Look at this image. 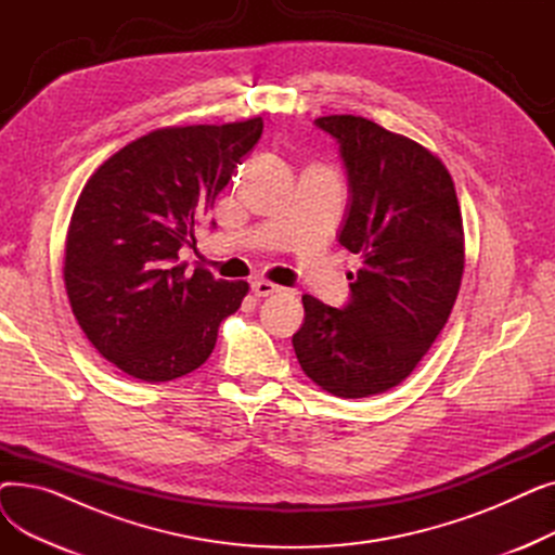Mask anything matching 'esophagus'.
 <instances>
[{"instance_id":"1","label":"esophagus","mask_w":555,"mask_h":555,"mask_svg":"<svg viewBox=\"0 0 555 555\" xmlns=\"http://www.w3.org/2000/svg\"><path fill=\"white\" fill-rule=\"evenodd\" d=\"M281 285H276V283H270V281H254L251 283V293H254V297H272V295H279L281 293Z\"/></svg>"}]
</instances>
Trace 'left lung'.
Segmentation results:
<instances>
[{"label":"left lung","mask_w":555,"mask_h":555,"mask_svg":"<svg viewBox=\"0 0 555 555\" xmlns=\"http://www.w3.org/2000/svg\"><path fill=\"white\" fill-rule=\"evenodd\" d=\"M314 126L337 145L348 180L339 245L362 256L344 308L304 295L293 335L306 375L339 398L400 385L443 331L463 276V222L448 168L421 143L362 116Z\"/></svg>","instance_id":"obj_1"}]
</instances>
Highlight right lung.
<instances>
[{"label":"right lung","mask_w":555,"mask_h":555,"mask_svg":"<svg viewBox=\"0 0 555 555\" xmlns=\"http://www.w3.org/2000/svg\"><path fill=\"white\" fill-rule=\"evenodd\" d=\"M260 134V116L155 130L87 180L67 231V297L96 351L137 380L202 366L220 322L241 308L245 281L186 274L180 249H195V224Z\"/></svg>","instance_id":"1"}]
</instances>
